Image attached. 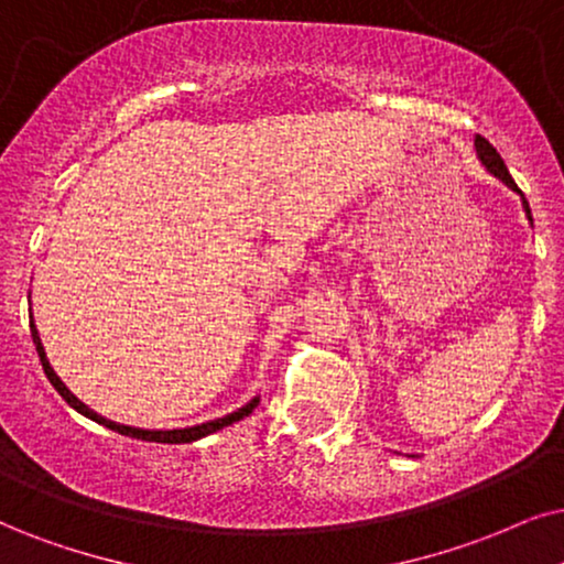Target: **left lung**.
<instances>
[{"label": "left lung", "instance_id": "obj_1", "mask_svg": "<svg viewBox=\"0 0 564 564\" xmlns=\"http://www.w3.org/2000/svg\"><path fill=\"white\" fill-rule=\"evenodd\" d=\"M474 145H476V153H479V159H481L484 166H487V169L491 171V174L497 176V180H502L505 184H508L510 189L520 192L518 184L512 182L508 166H505V161L500 159V153L495 151V145H491V142H489L487 138H481V134H476ZM520 195H523V192H520ZM523 208H525V216H529V220H531V208H529V203H525V197H523Z\"/></svg>", "mask_w": 564, "mask_h": 564}]
</instances>
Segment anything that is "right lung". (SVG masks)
I'll return each instance as SVG.
<instances>
[{"mask_svg": "<svg viewBox=\"0 0 564 564\" xmlns=\"http://www.w3.org/2000/svg\"><path fill=\"white\" fill-rule=\"evenodd\" d=\"M31 335H33L35 351H39V356H41V365H44V372H46V377H48V382H52L54 388H56V393H59L69 405H73L75 411H80L83 416H88V419H93V422L109 426V430H113V432L127 434V437H138V440H148V442H169V445H180V442H195V440H199V437H205V434L218 432V430H224V426H229V424H234V422H239V419L249 416L254 405H258V398H254V401H249L247 405H241L239 411H234V413H229V416H224V419H216V422H205V424H197V426H187V430H169V432H166V430H134V426H124V424L109 422V419L98 416L96 411H90L88 405L77 401V398H75L73 393H69L67 388H64L59 377L54 375V369L48 367L46 354H44V346H41V338H39V330H35V325H31Z\"/></svg>", "mask_w": 564, "mask_h": 564, "instance_id": "right-lung-1", "label": "right lung"}]
</instances>
